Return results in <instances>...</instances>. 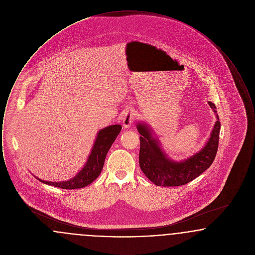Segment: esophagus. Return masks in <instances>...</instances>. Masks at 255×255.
<instances>
[{
    "mask_svg": "<svg viewBox=\"0 0 255 255\" xmlns=\"http://www.w3.org/2000/svg\"><path fill=\"white\" fill-rule=\"evenodd\" d=\"M134 119V112L132 109H128L123 115L122 119V123L125 128H129L133 122Z\"/></svg>",
    "mask_w": 255,
    "mask_h": 255,
    "instance_id": "1",
    "label": "esophagus"
}]
</instances>
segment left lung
Returning <instances> with one entry per match:
<instances>
[{
  "mask_svg": "<svg viewBox=\"0 0 255 255\" xmlns=\"http://www.w3.org/2000/svg\"><path fill=\"white\" fill-rule=\"evenodd\" d=\"M210 108L216 112L215 105L208 101ZM217 121L205 147L198 153L182 161L171 159L161 149L152 129L138 122L136 128L141 135L139 149V166L146 177L158 186H179L193 181L212 164L218 150L221 123Z\"/></svg>",
  "mask_w": 255,
  "mask_h": 255,
  "instance_id": "8db88e82",
  "label": "left lung"
}]
</instances>
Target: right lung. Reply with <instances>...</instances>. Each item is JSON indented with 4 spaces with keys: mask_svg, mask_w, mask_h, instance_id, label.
Returning <instances> with one entry per match:
<instances>
[{
    "mask_svg": "<svg viewBox=\"0 0 255 255\" xmlns=\"http://www.w3.org/2000/svg\"><path fill=\"white\" fill-rule=\"evenodd\" d=\"M122 125H110L98 131L96 141L91 151V154L88 158L84 167L73 179L66 181V182H47L38 179L43 183L52 185L55 187H60L63 189H76L82 188L89 185L90 183L94 182L103 168L104 161L107 156V153L114 141L116 140L117 136L120 134L122 131Z\"/></svg>",
    "mask_w": 255,
    "mask_h": 255,
    "instance_id": "obj_1",
    "label": "right lung"
}]
</instances>
